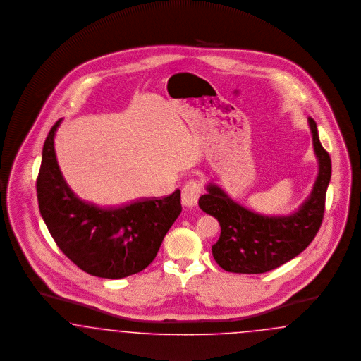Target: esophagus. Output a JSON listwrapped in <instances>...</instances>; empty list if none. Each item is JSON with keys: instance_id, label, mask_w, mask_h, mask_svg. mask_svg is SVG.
<instances>
[{"instance_id": "obj_1", "label": "esophagus", "mask_w": 361, "mask_h": 361, "mask_svg": "<svg viewBox=\"0 0 361 361\" xmlns=\"http://www.w3.org/2000/svg\"><path fill=\"white\" fill-rule=\"evenodd\" d=\"M202 194V183L197 179H190L182 188V202L185 206H194Z\"/></svg>"}]
</instances>
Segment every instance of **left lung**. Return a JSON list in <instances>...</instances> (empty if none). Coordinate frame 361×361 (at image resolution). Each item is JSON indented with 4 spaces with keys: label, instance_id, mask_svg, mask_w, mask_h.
<instances>
[{
    "label": "left lung",
    "instance_id": "1",
    "mask_svg": "<svg viewBox=\"0 0 361 361\" xmlns=\"http://www.w3.org/2000/svg\"><path fill=\"white\" fill-rule=\"evenodd\" d=\"M319 173L313 191L298 212L286 217H266L235 204L220 188L207 186L200 207L220 222L221 235L212 247L217 264L235 274H263L305 251L318 233L325 213L331 160L322 147L317 124L309 118Z\"/></svg>",
    "mask_w": 361,
    "mask_h": 361
}]
</instances>
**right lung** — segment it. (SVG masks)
Returning a JSON list of instances; mask_svg holds the SVG:
<instances>
[{
    "label": "right lung",
    "instance_id": "right-lung-1",
    "mask_svg": "<svg viewBox=\"0 0 361 361\" xmlns=\"http://www.w3.org/2000/svg\"><path fill=\"white\" fill-rule=\"evenodd\" d=\"M48 133L36 180L43 220L59 250L85 272L108 279L137 274L157 257L160 244L182 212L180 190L161 198H140L118 207L79 200L59 170Z\"/></svg>",
    "mask_w": 361,
    "mask_h": 361
}]
</instances>
